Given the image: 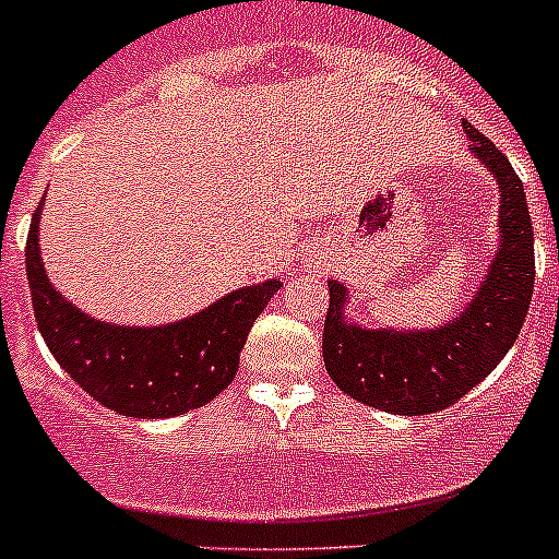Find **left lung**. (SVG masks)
Masks as SVG:
<instances>
[{
	"label": "left lung",
	"mask_w": 559,
	"mask_h": 559,
	"mask_svg": "<svg viewBox=\"0 0 559 559\" xmlns=\"http://www.w3.org/2000/svg\"><path fill=\"white\" fill-rule=\"evenodd\" d=\"M464 131L501 190V249L492 254L471 308L437 330H364L341 316L347 302L344 285L328 283L324 367L341 392L380 412L417 417L453 406L510 353L532 305L535 231L523 181L490 136L471 122H464Z\"/></svg>",
	"instance_id": "8db88e82"
}]
</instances>
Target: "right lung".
Segmentation results:
<instances>
[{
    "label": "right lung",
    "instance_id": "obj_1",
    "mask_svg": "<svg viewBox=\"0 0 559 559\" xmlns=\"http://www.w3.org/2000/svg\"><path fill=\"white\" fill-rule=\"evenodd\" d=\"M38 204L29 221L27 280L36 322L49 353L97 403L126 417L162 419L218 397L240 367L251 324L283 285L235 290L185 322L165 328H117L97 322L63 299L41 265Z\"/></svg>",
    "mask_w": 559,
    "mask_h": 559
}]
</instances>
